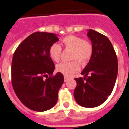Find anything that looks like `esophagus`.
<instances>
[{"label":"esophagus","instance_id":"34e87169","mask_svg":"<svg viewBox=\"0 0 129 129\" xmlns=\"http://www.w3.org/2000/svg\"><path fill=\"white\" fill-rule=\"evenodd\" d=\"M69 79H70V78H69V77L64 76V81H65V82H67V81H68Z\"/></svg>","mask_w":129,"mask_h":129}]
</instances>
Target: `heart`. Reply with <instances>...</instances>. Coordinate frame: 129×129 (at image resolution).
Here are the masks:
<instances>
[{"label":"heart","mask_w":129,"mask_h":129,"mask_svg":"<svg viewBox=\"0 0 129 129\" xmlns=\"http://www.w3.org/2000/svg\"><path fill=\"white\" fill-rule=\"evenodd\" d=\"M61 43L65 48L72 50V59L75 61L60 63L57 65L56 70L58 72L70 76L80 70V66L78 60L81 63H86L90 60L92 55V45L89 41L84 40L82 37L76 35H68L65 37L61 40ZM49 53L53 60L58 61L61 53V47L57 43H53L51 45Z\"/></svg>","instance_id":"1"}]
</instances>
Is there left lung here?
<instances>
[{
  "mask_svg": "<svg viewBox=\"0 0 129 129\" xmlns=\"http://www.w3.org/2000/svg\"><path fill=\"white\" fill-rule=\"evenodd\" d=\"M87 36L92 42V55L81 72L84 77L75 79L74 96L79 105L94 108L104 103L111 94L118 74V59L108 37L92 29L88 30Z\"/></svg>",
  "mask_w": 129,
  "mask_h": 129,
  "instance_id": "obj_1",
  "label": "left lung"
}]
</instances>
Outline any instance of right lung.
<instances>
[{"label":"right lung","mask_w":129,"mask_h":129,"mask_svg":"<svg viewBox=\"0 0 129 129\" xmlns=\"http://www.w3.org/2000/svg\"><path fill=\"white\" fill-rule=\"evenodd\" d=\"M56 34L35 32L19 45L13 54L12 85L20 101L31 110L43 112L56 104L64 78L61 73L53 76L54 63L49 56Z\"/></svg>","instance_id":"obj_1"}]
</instances>
